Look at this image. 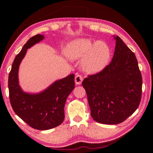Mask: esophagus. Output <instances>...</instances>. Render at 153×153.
Wrapping results in <instances>:
<instances>
[{"mask_svg":"<svg viewBox=\"0 0 153 153\" xmlns=\"http://www.w3.org/2000/svg\"><path fill=\"white\" fill-rule=\"evenodd\" d=\"M83 80V78L80 75H76L75 76V83L78 85H80L82 84V82Z\"/></svg>","mask_w":153,"mask_h":153,"instance_id":"1","label":"esophagus"}]
</instances>
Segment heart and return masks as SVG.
Masks as SVG:
<instances>
[{
    "instance_id": "b5f03b06",
    "label": "heart",
    "mask_w": 153,
    "mask_h": 153,
    "mask_svg": "<svg viewBox=\"0 0 153 153\" xmlns=\"http://www.w3.org/2000/svg\"><path fill=\"white\" fill-rule=\"evenodd\" d=\"M67 53L73 59L84 57L82 68L87 73H94L102 69L107 63L109 49L103 43H93L89 39H79L73 41L68 46Z\"/></svg>"
}]
</instances>
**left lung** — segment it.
I'll return each mask as SVG.
<instances>
[{"mask_svg":"<svg viewBox=\"0 0 153 153\" xmlns=\"http://www.w3.org/2000/svg\"><path fill=\"white\" fill-rule=\"evenodd\" d=\"M115 39L111 62L82 82L91 117L105 124L124 121L135 112L142 98V78L135 55L119 36Z\"/></svg>","mask_w":153,"mask_h":153,"instance_id":"1","label":"left lung"}]
</instances>
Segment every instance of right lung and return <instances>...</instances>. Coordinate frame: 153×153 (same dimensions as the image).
Instances as JSON below:
<instances>
[{"label": "right lung", "instance_id": "right-lung-1", "mask_svg": "<svg viewBox=\"0 0 153 153\" xmlns=\"http://www.w3.org/2000/svg\"><path fill=\"white\" fill-rule=\"evenodd\" d=\"M37 34L24 45L12 64L9 75L10 100L14 112L34 129L47 130L61 124L64 119V108L69 94L75 88V75L57 80L43 92L37 94L25 93L18 84V72L27 49L43 39Z\"/></svg>", "mask_w": 153, "mask_h": 153}]
</instances>
